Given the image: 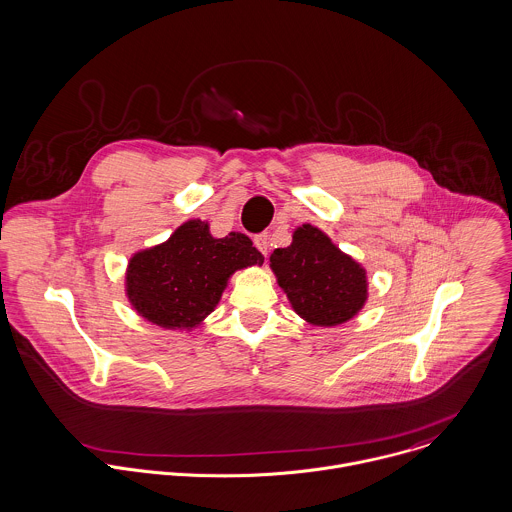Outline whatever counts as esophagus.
Returning a JSON list of instances; mask_svg holds the SVG:
<instances>
[{"instance_id":"1","label":"esophagus","mask_w":512,"mask_h":512,"mask_svg":"<svg viewBox=\"0 0 512 512\" xmlns=\"http://www.w3.org/2000/svg\"><path fill=\"white\" fill-rule=\"evenodd\" d=\"M253 243H255V247H257L263 255L269 253V235H267V233L255 235V237H253Z\"/></svg>"}]
</instances>
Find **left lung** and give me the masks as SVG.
I'll list each match as a JSON object with an SVG mask.
<instances>
[{
    "instance_id": "obj_1",
    "label": "left lung",
    "mask_w": 512,
    "mask_h": 512,
    "mask_svg": "<svg viewBox=\"0 0 512 512\" xmlns=\"http://www.w3.org/2000/svg\"><path fill=\"white\" fill-rule=\"evenodd\" d=\"M269 267L291 308L312 326H338L368 303L366 269L318 227L303 223L289 247L275 249Z\"/></svg>"
}]
</instances>
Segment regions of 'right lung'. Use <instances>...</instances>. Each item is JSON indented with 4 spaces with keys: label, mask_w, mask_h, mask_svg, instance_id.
Wrapping results in <instances>:
<instances>
[{
    "label": "right lung",
    "mask_w": 512,
    "mask_h": 512,
    "mask_svg": "<svg viewBox=\"0 0 512 512\" xmlns=\"http://www.w3.org/2000/svg\"><path fill=\"white\" fill-rule=\"evenodd\" d=\"M263 261L245 233L213 237L207 221L188 219L166 241L128 259L124 293L144 320L192 332L215 310L231 275Z\"/></svg>",
    "instance_id": "right-lung-1"
}]
</instances>
